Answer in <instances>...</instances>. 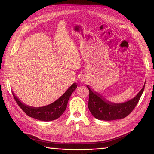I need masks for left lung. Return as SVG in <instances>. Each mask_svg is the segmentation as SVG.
<instances>
[{"label":"left lung","mask_w":154,"mask_h":154,"mask_svg":"<svg viewBox=\"0 0 154 154\" xmlns=\"http://www.w3.org/2000/svg\"><path fill=\"white\" fill-rule=\"evenodd\" d=\"M145 84L146 81L142 89L134 97L120 103H114L105 100L100 94L94 93L90 87L87 85L89 90L88 107L91 113L94 118L100 120L110 121L124 119L132 112L138 104L144 90Z\"/></svg>","instance_id":"left-lung-1"}]
</instances>
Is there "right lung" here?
I'll return each mask as SVG.
<instances>
[{
    "label": "right lung",
    "instance_id": "1",
    "mask_svg": "<svg viewBox=\"0 0 154 154\" xmlns=\"http://www.w3.org/2000/svg\"><path fill=\"white\" fill-rule=\"evenodd\" d=\"M77 87L76 83H73L63 95H61L58 99L48 105L41 107H32L26 105L20 100H19L14 93H12V94L18 106L28 116L39 120L48 122V121L56 120L62 115V114L66 110L69 97L73 91L77 89Z\"/></svg>",
    "mask_w": 154,
    "mask_h": 154
}]
</instances>
